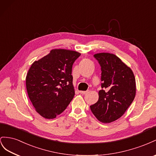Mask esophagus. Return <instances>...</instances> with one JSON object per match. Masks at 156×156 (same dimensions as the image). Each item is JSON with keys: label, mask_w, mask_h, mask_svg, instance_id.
I'll return each mask as SVG.
<instances>
[{"label": "esophagus", "mask_w": 156, "mask_h": 156, "mask_svg": "<svg viewBox=\"0 0 156 156\" xmlns=\"http://www.w3.org/2000/svg\"><path fill=\"white\" fill-rule=\"evenodd\" d=\"M87 92V91H80L79 93H81V94H86V93Z\"/></svg>", "instance_id": "34e87169"}]
</instances>
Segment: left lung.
I'll use <instances>...</instances> for the list:
<instances>
[{
  "label": "left lung",
  "instance_id": "1",
  "mask_svg": "<svg viewBox=\"0 0 156 156\" xmlns=\"http://www.w3.org/2000/svg\"><path fill=\"white\" fill-rule=\"evenodd\" d=\"M101 69V88L99 100L90 108L103 123H110L125 113L135 97V78L131 69L112 53L93 55Z\"/></svg>",
  "mask_w": 156,
  "mask_h": 156
}]
</instances>
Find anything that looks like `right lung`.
Listing matches in <instances>:
<instances>
[{
  "mask_svg": "<svg viewBox=\"0 0 156 156\" xmlns=\"http://www.w3.org/2000/svg\"><path fill=\"white\" fill-rule=\"evenodd\" d=\"M80 55L75 51L55 49L31 65L26 76L27 91L36 111L42 117L55 118L73 99L71 74L73 63Z\"/></svg>",
  "mask_w": 156,
  "mask_h": 156,
  "instance_id": "1",
  "label": "right lung"
}]
</instances>
